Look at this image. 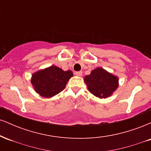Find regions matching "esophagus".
<instances>
[{
	"mask_svg": "<svg viewBox=\"0 0 151 151\" xmlns=\"http://www.w3.org/2000/svg\"><path fill=\"white\" fill-rule=\"evenodd\" d=\"M75 74L78 77H81V75H82V72L81 71H79V72H75Z\"/></svg>",
	"mask_w": 151,
	"mask_h": 151,
	"instance_id": "obj_1",
	"label": "esophagus"
}]
</instances>
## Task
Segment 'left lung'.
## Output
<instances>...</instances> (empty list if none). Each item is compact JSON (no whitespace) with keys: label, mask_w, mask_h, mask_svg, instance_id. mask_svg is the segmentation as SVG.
Instances as JSON below:
<instances>
[{"label":"left lung","mask_w":151,"mask_h":151,"mask_svg":"<svg viewBox=\"0 0 151 151\" xmlns=\"http://www.w3.org/2000/svg\"><path fill=\"white\" fill-rule=\"evenodd\" d=\"M84 80L90 92L100 99L111 96L119 87V77L101 67L91 71Z\"/></svg>","instance_id":"8db88e82"}]
</instances>
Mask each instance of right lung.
<instances>
[{
	"mask_svg": "<svg viewBox=\"0 0 151 151\" xmlns=\"http://www.w3.org/2000/svg\"><path fill=\"white\" fill-rule=\"evenodd\" d=\"M72 77L73 73L71 70L64 71L52 65L34 72L31 77V84L35 91L41 96L50 98L61 92Z\"/></svg>",
	"mask_w": 151,
	"mask_h": 151,
	"instance_id": "1",
	"label": "right lung"
}]
</instances>
